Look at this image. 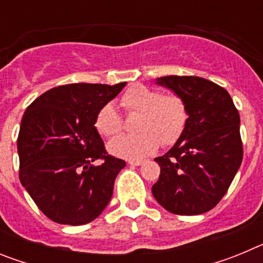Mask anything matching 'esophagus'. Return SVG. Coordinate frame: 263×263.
<instances>
[{
  "instance_id": "obj_1",
  "label": "esophagus",
  "mask_w": 263,
  "mask_h": 263,
  "mask_svg": "<svg viewBox=\"0 0 263 263\" xmlns=\"http://www.w3.org/2000/svg\"><path fill=\"white\" fill-rule=\"evenodd\" d=\"M127 163L130 164V166H141V164L143 163V160H129V162H127Z\"/></svg>"
}]
</instances>
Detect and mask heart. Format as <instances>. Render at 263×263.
<instances>
[{"label":"heart","instance_id":"heart-1","mask_svg":"<svg viewBox=\"0 0 263 263\" xmlns=\"http://www.w3.org/2000/svg\"><path fill=\"white\" fill-rule=\"evenodd\" d=\"M120 105L127 115H138L137 134L121 136L108 145L109 152L118 158L137 160L145 158L162 146H173L184 133L188 109L184 100L176 93L134 84L120 99ZM97 132L105 138H113L122 130V118L115 106L106 104L95 118Z\"/></svg>","mask_w":263,"mask_h":263}]
</instances>
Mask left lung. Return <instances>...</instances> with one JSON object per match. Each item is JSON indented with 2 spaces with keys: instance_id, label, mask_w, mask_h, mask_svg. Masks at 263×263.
Instances as JSON below:
<instances>
[{
  "instance_id": "left-lung-1",
  "label": "left lung",
  "mask_w": 263,
  "mask_h": 263,
  "mask_svg": "<svg viewBox=\"0 0 263 263\" xmlns=\"http://www.w3.org/2000/svg\"><path fill=\"white\" fill-rule=\"evenodd\" d=\"M158 84L184 100L188 122L160 166L152 192L174 215H200L227 194L242 162L240 115L227 89L199 76H163Z\"/></svg>"
}]
</instances>
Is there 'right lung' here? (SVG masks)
Returning a JSON list of instances; mask_svg holds the SVG:
<instances>
[{
    "instance_id": "obj_1",
    "label": "right lung",
    "mask_w": 263,
    "mask_h": 263,
    "mask_svg": "<svg viewBox=\"0 0 263 263\" xmlns=\"http://www.w3.org/2000/svg\"><path fill=\"white\" fill-rule=\"evenodd\" d=\"M125 85H59L25 111L17 139L20 180L52 221L87 224L108 205L126 163L106 153L95 118ZM97 159L102 164L93 166Z\"/></svg>"
}]
</instances>
